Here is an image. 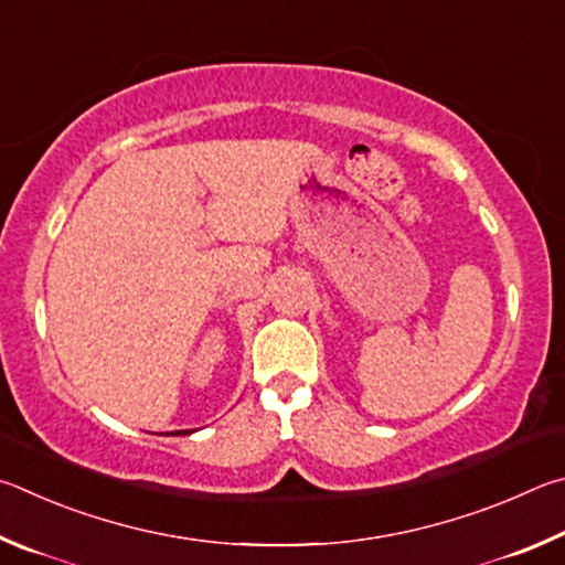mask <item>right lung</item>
<instances>
[{
  "label": "right lung",
  "instance_id": "add662e5",
  "mask_svg": "<svg viewBox=\"0 0 565 565\" xmlns=\"http://www.w3.org/2000/svg\"><path fill=\"white\" fill-rule=\"evenodd\" d=\"M171 434H173V431H171ZM175 434H191V431H188V429L183 431V429H181V431H175Z\"/></svg>",
  "mask_w": 565,
  "mask_h": 565
}]
</instances>
